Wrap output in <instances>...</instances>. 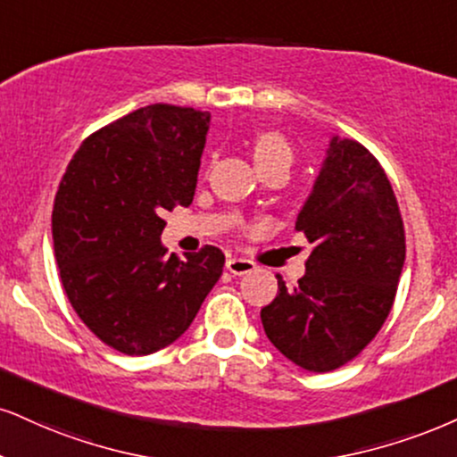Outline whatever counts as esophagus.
I'll list each match as a JSON object with an SVG mask.
<instances>
[{"label": "esophagus", "instance_id": "esophagus-1", "mask_svg": "<svg viewBox=\"0 0 457 457\" xmlns=\"http://www.w3.org/2000/svg\"><path fill=\"white\" fill-rule=\"evenodd\" d=\"M227 269H228V273H233V275H245V273L254 271L256 264L252 261H247V258L233 256L227 261Z\"/></svg>", "mask_w": 457, "mask_h": 457}]
</instances>
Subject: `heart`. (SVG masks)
Here are the masks:
<instances>
[{
	"instance_id": "heart-1",
	"label": "heart",
	"mask_w": 457,
	"mask_h": 457,
	"mask_svg": "<svg viewBox=\"0 0 457 457\" xmlns=\"http://www.w3.org/2000/svg\"><path fill=\"white\" fill-rule=\"evenodd\" d=\"M252 152H254V161L258 165V171L267 167H288L292 162V145L288 139L284 137L279 131H261L252 139Z\"/></svg>"
}]
</instances>
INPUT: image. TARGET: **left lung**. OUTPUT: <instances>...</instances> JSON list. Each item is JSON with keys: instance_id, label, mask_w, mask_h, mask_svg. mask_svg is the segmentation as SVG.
I'll use <instances>...</instances> for the list:
<instances>
[{"instance_id": "left-lung-1", "label": "left lung", "mask_w": 457, "mask_h": 457, "mask_svg": "<svg viewBox=\"0 0 457 457\" xmlns=\"http://www.w3.org/2000/svg\"><path fill=\"white\" fill-rule=\"evenodd\" d=\"M296 230L313 244L296 286L278 275L261 312L286 358L328 373L358 356L392 312L404 264V224L390 179L362 144L332 137Z\"/></svg>"}]
</instances>
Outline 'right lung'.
I'll return each instance as SVG.
<instances>
[{
    "label": "right lung",
    "mask_w": 457,
    "mask_h": 457,
    "mask_svg": "<svg viewBox=\"0 0 457 457\" xmlns=\"http://www.w3.org/2000/svg\"><path fill=\"white\" fill-rule=\"evenodd\" d=\"M210 112L154 104L84 139L53 207L54 258L73 312L127 356L171 345L222 275L213 245L179 261L165 212L193 203Z\"/></svg>",
    "instance_id": "add662e5"
}]
</instances>
